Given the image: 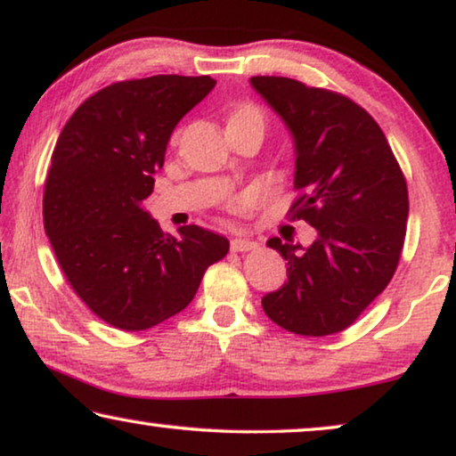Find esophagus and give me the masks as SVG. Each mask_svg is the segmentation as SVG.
<instances>
[{
  "mask_svg": "<svg viewBox=\"0 0 456 456\" xmlns=\"http://www.w3.org/2000/svg\"><path fill=\"white\" fill-rule=\"evenodd\" d=\"M230 247H232V250L236 252H244V250H252L256 248L258 244L252 240V238H244V236H236L232 238V242H230Z\"/></svg>",
  "mask_w": 456,
  "mask_h": 456,
  "instance_id": "esophagus-1",
  "label": "esophagus"
}]
</instances>
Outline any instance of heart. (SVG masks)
<instances>
[{
  "mask_svg": "<svg viewBox=\"0 0 456 456\" xmlns=\"http://www.w3.org/2000/svg\"><path fill=\"white\" fill-rule=\"evenodd\" d=\"M247 114H255V116H258L256 111H255V110H250V108H242V110H238L234 116H247ZM234 116H232V118H234Z\"/></svg>",
  "mask_w": 456,
  "mask_h": 456,
  "instance_id": "1",
  "label": "heart"
}]
</instances>
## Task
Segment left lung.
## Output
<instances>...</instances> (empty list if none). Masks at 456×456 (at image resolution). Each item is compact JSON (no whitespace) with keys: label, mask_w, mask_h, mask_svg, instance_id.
<instances>
[{"label":"left lung","mask_w":456,"mask_h":456,"mask_svg":"<svg viewBox=\"0 0 456 456\" xmlns=\"http://www.w3.org/2000/svg\"><path fill=\"white\" fill-rule=\"evenodd\" d=\"M250 86L293 138V183L304 193L291 220L318 232L305 248L269 238L287 281L263 310L293 334L340 332L395 273L410 209L403 173L379 124L348 97L287 77H250Z\"/></svg>","instance_id":"1"}]
</instances>
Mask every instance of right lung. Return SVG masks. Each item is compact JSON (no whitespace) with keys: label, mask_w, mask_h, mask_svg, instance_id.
<instances>
[{"label":"right lung","mask_w":456,"mask_h":456,"mask_svg":"<svg viewBox=\"0 0 456 456\" xmlns=\"http://www.w3.org/2000/svg\"><path fill=\"white\" fill-rule=\"evenodd\" d=\"M212 77L114 83L75 110L54 146L45 230L62 273L95 316L146 330L191 304L228 238L200 226L165 234L142 201L175 126L214 89Z\"/></svg>","instance_id":"right-lung-1"}]
</instances>
